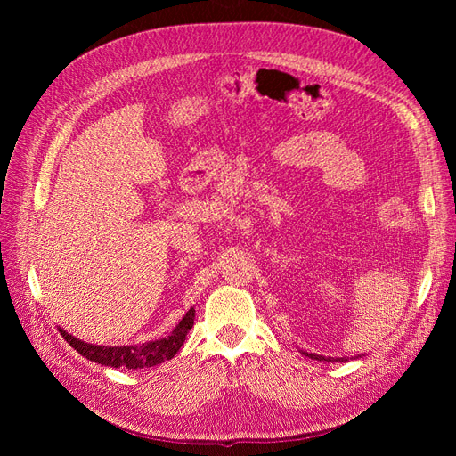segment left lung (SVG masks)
I'll list each match as a JSON object with an SVG mask.
<instances>
[{
  "instance_id": "obj_1",
  "label": "left lung",
  "mask_w": 456,
  "mask_h": 456,
  "mask_svg": "<svg viewBox=\"0 0 456 456\" xmlns=\"http://www.w3.org/2000/svg\"><path fill=\"white\" fill-rule=\"evenodd\" d=\"M302 354H305V355H308V357H312V360H320V362H333V360H330V357H323V355H317V354H308V352H302ZM338 362H344L342 360V357H340V360Z\"/></svg>"
}]
</instances>
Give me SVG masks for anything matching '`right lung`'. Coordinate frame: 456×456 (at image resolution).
I'll list each match as a JSON object with an SVG mask.
<instances>
[{"label": "right lung", "mask_w": 456, "mask_h": 456, "mask_svg": "<svg viewBox=\"0 0 456 456\" xmlns=\"http://www.w3.org/2000/svg\"><path fill=\"white\" fill-rule=\"evenodd\" d=\"M194 317L196 310L190 308L186 315L175 327L173 333L165 338L154 340V342H146V344H134V346H94V344L81 342L76 337H72L66 330L59 329L64 340L70 344V346L79 352L87 360L101 363L106 367H126V369H144V367H154L163 362L171 360L176 352L181 350V346L186 340L188 330L194 325Z\"/></svg>", "instance_id": "right-lung-1"}]
</instances>
